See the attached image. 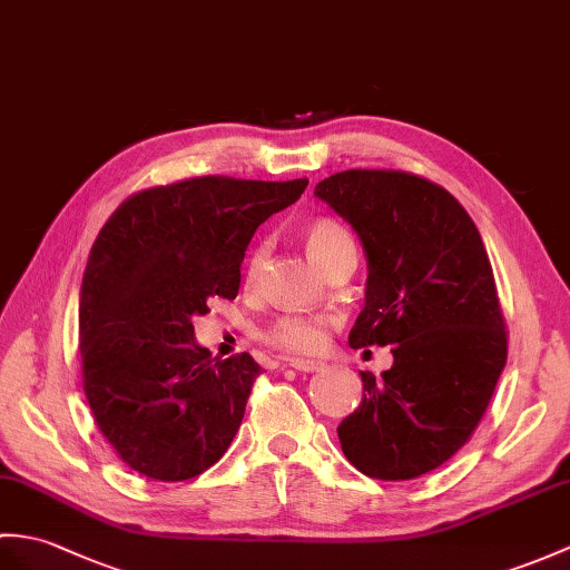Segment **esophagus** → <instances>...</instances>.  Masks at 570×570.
Instances as JSON below:
<instances>
[{
  "mask_svg": "<svg viewBox=\"0 0 570 570\" xmlns=\"http://www.w3.org/2000/svg\"><path fill=\"white\" fill-rule=\"evenodd\" d=\"M288 366L296 368V372H317V368L325 366V362H321V360H288Z\"/></svg>",
  "mask_w": 570,
  "mask_h": 570,
  "instance_id": "esophagus-1",
  "label": "esophagus"
}]
</instances>
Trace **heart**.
Segmentation results:
<instances>
[{
  "instance_id": "obj_1",
  "label": "heart",
  "mask_w": 570,
  "mask_h": 570,
  "mask_svg": "<svg viewBox=\"0 0 570 570\" xmlns=\"http://www.w3.org/2000/svg\"><path fill=\"white\" fill-rule=\"evenodd\" d=\"M303 240H306V249L311 259L317 267H327L330 262L340 257L347 249H354V240L350 230L335 218H315L303 230ZM264 262V247H257L253 257L247 259L245 279L255 282ZM327 317L311 315V313H284L276 317L272 325L262 330V340L269 347L282 350L288 354H313L323 350L327 340Z\"/></svg>"
}]
</instances>
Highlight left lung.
<instances>
[{"label": "left lung", "mask_w": 570, "mask_h": 570, "mask_svg": "<svg viewBox=\"0 0 570 570\" xmlns=\"http://www.w3.org/2000/svg\"><path fill=\"white\" fill-rule=\"evenodd\" d=\"M315 196L366 249V303L350 345H393L381 379L360 372L366 393L340 422L342 452L372 479H417L471 440L505 368L491 259L466 208L413 171H337Z\"/></svg>", "instance_id": "obj_1"}]
</instances>
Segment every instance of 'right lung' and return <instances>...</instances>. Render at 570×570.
Returning <instances> with one entry per match:
<instances>
[{"label":"right lung","mask_w":570,"mask_h":570,"mask_svg":"<svg viewBox=\"0 0 570 570\" xmlns=\"http://www.w3.org/2000/svg\"><path fill=\"white\" fill-rule=\"evenodd\" d=\"M308 179L223 175L142 189L104 223L79 296V356L91 415L126 466L187 481L225 454L262 366L210 360L194 315L235 298L255 230L296 204Z\"/></svg>","instance_id":"1"}]
</instances>
